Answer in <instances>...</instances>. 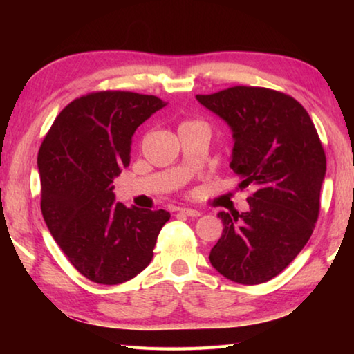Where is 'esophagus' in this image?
<instances>
[{
    "label": "esophagus",
    "mask_w": 354,
    "mask_h": 354,
    "mask_svg": "<svg viewBox=\"0 0 354 354\" xmlns=\"http://www.w3.org/2000/svg\"><path fill=\"white\" fill-rule=\"evenodd\" d=\"M179 212L187 215V217H200L201 212L196 211V209H190V207H181L179 209Z\"/></svg>",
    "instance_id": "esophagus-1"
}]
</instances>
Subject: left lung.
Instances as JSON below:
<instances>
[{
  "label": "left lung",
  "instance_id": "8db88e82",
  "mask_svg": "<svg viewBox=\"0 0 354 354\" xmlns=\"http://www.w3.org/2000/svg\"><path fill=\"white\" fill-rule=\"evenodd\" d=\"M196 100L231 128L230 167L254 190L248 212H218L225 227L209 261L234 283H266L295 259L319 218L326 173L319 134L297 100L272 88L236 86Z\"/></svg>",
  "mask_w": 354,
  "mask_h": 354
}]
</instances>
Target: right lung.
<instances>
[{"mask_svg":"<svg viewBox=\"0 0 354 354\" xmlns=\"http://www.w3.org/2000/svg\"><path fill=\"white\" fill-rule=\"evenodd\" d=\"M165 104L134 92L84 95L64 107L39 149L45 223L71 266L93 283L137 277L170 218L164 209L127 207L113 195L136 129Z\"/></svg>","mask_w":354,"mask_h":354,"instance_id":"right-lung-1","label":"right lung"}]
</instances>
